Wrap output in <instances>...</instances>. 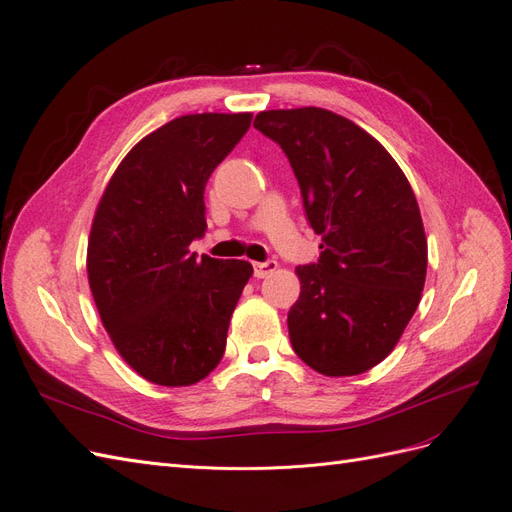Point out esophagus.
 <instances>
[{"label": "esophagus", "instance_id": "obj_1", "mask_svg": "<svg viewBox=\"0 0 512 512\" xmlns=\"http://www.w3.org/2000/svg\"><path fill=\"white\" fill-rule=\"evenodd\" d=\"M275 269H277V260H267V262H254V275L258 277V280H262V277L271 275Z\"/></svg>", "mask_w": 512, "mask_h": 512}]
</instances>
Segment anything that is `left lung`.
Wrapping results in <instances>:
<instances>
[{"label": "left lung", "instance_id": "1", "mask_svg": "<svg viewBox=\"0 0 512 512\" xmlns=\"http://www.w3.org/2000/svg\"><path fill=\"white\" fill-rule=\"evenodd\" d=\"M254 128L286 153L322 235L318 262L297 267L292 350L318 374H363L391 354L421 301L427 239L416 196L391 153L342 115L262 111Z\"/></svg>", "mask_w": 512, "mask_h": 512}]
</instances>
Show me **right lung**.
<instances>
[{
	"mask_svg": "<svg viewBox=\"0 0 512 512\" xmlns=\"http://www.w3.org/2000/svg\"><path fill=\"white\" fill-rule=\"evenodd\" d=\"M252 113L183 115L134 145L100 198L87 275L106 333L138 376L190 386L218 367L228 322L254 269L196 258L205 185Z\"/></svg>",
	"mask_w": 512,
	"mask_h": 512,
	"instance_id": "right-lung-1",
	"label": "right lung"
}]
</instances>
